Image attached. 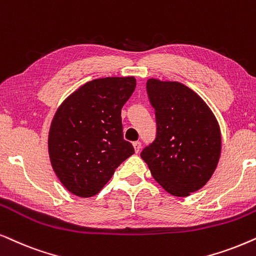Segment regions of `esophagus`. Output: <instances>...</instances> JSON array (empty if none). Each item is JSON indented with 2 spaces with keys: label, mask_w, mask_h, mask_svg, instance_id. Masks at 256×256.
Returning <instances> with one entry per match:
<instances>
[{
  "label": "esophagus",
  "mask_w": 256,
  "mask_h": 256,
  "mask_svg": "<svg viewBox=\"0 0 256 256\" xmlns=\"http://www.w3.org/2000/svg\"><path fill=\"white\" fill-rule=\"evenodd\" d=\"M132 145H134V148L136 153H138L139 151H140V148H142V142H134Z\"/></svg>",
  "instance_id": "34e87169"
}]
</instances>
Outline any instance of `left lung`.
I'll use <instances>...</instances> for the list:
<instances>
[{"label": "left lung", "instance_id": "8db88e82", "mask_svg": "<svg viewBox=\"0 0 256 256\" xmlns=\"http://www.w3.org/2000/svg\"><path fill=\"white\" fill-rule=\"evenodd\" d=\"M146 90L156 111V137L140 156L166 192L188 196L216 171L221 153L219 122L202 98L179 82L150 78Z\"/></svg>", "mask_w": 256, "mask_h": 256}]
</instances>
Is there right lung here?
I'll return each mask as SVG.
<instances>
[{"label": "right lung", "instance_id": "right-lung-1", "mask_svg": "<svg viewBox=\"0 0 256 256\" xmlns=\"http://www.w3.org/2000/svg\"><path fill=\"white\" fill-rule=\"evenodd\" d=\"M134 88L132 76L98 78L78 88L57 108L48 138L50 162L74 196L97 194L134 153L122 138L120 116Z\"/></svg>", "mask_w": 256, "mask_h": 256}]
</instances>
